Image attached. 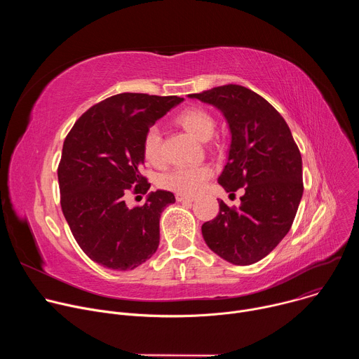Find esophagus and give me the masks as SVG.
Segmentation results:
<instances>
[{
	"label": "esophagus",
	"mask_w": 359,
	"mask_h": 359,
	"mask_svg": "<svg viewBox=\"0 0 359 359\" xmlns=\"http://www.w3.org/2000/svg\"><path fill=\"white\" fill-rule=\"evenodd\" d=\"M176 200L177 201H186V203H191L194 198L191 196H184V194H176Z\"/></svg>",
	"instance_id": "34e87169"
}]
</instances>
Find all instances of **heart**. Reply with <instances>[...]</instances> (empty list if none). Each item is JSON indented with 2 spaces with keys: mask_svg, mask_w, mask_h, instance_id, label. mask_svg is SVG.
I'll use <instances>...</instances> for the list:
<instances>
[{
  "mask_svg": "<svg viewBox=\"0 0 359 359\" xmlns=\"http://www.w3.org/2000/svg\"><path fill=\"white\" fill-rule=\"evenodd\" d=\"M176 123L198 140H209L215 132L216 122L213 116L201 108H186L176 118ZM142 150L144 159L151 165H161L162 155V136L156 126H150L143 136ZM212 176V169L208 165L183 166L172 170L162 179V186L179 194H196L206 180Z\"/></svg>",
  "mask_w": 359,
  "mask_h": 359,
  "instance_id": "b5f03b06",
  "label": "heart"
}]
</instances>
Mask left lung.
I'll use <instances>...</instances> for the list:
<instances>
[{
  "instance_id": "8db88e82",
  "label": "left lung",
  "mask_w": 359,
  "mask_h": 359,
  "mask_svg": "<svg viewBox=\"0 0 359 359\" xmlns=\"http://www.w3.org/2000/svg\"><path fill=\"white\" fill-rule=\"evenodd\" d=\"M189 97L224 115L231 143L219 177L226 191L244 187L240 208L219 200V215L201 226L212 251L236 266L264 259L290 231L302 197V161L284 118L248 88L223 85Z\"/></svg>"
}]
</instances>
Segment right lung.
I'll return each instance as SVG.
<instances>
[{
    "label": "right lung",
    "mask_w": 359,
    "mask_h": 359,
    "mask_svg": "<svg viewBox=\"0 0 359 359\" xmlns=\"http://www.w3.org/2000/svg\"><path fill=\"white\" fill-rule=\"evenodd\" d=\"M183 97L147 93L114 95L89 108L65 137L58 166L62 213L90 260L126 271L159 247V220L175 203L166 190L149 193L143 206L128 208L125 193H147L140 175L144 132Z\"/></svg>",
    "instance_id": "obj_1"
}]
</instances>
